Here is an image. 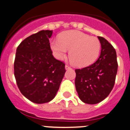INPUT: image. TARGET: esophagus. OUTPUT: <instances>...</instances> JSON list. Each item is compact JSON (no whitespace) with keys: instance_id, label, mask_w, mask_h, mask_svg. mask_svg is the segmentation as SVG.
I'll return each mask as SVG.
<instances>
[{"instance_id":"1","label":"esophagus","mask_w":130,"mask_h":130,"mask_svg":"<svg viewBox=\"0 0 130 130\" xmlns=\"http://www.w3.org/2000/svg\"><path fill=\"white\" fill-rule=\"evenodd\" d=\"M71 67L69 65H65V69H71Z\"/></svg>"}]
</instances>
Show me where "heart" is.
Wrapping results in <instances>:
<instances>
[{
	"label": "heart",
	"instance_id": "obj_1",
	"mask_svg": "<svg viewBox=\"0 0 130 130\" xmlns=\"http://www.w3.org/2000/svg\"><path fill=\"white\" fill-rule=\"evenodd\" d=\"M50 46L58 59L66 56L68 50L69 59L74 66L84 67L93 64L99 56L101 44L99 39L78 30H68L61 34L59 39H52Z\"/></svg>",
	"mask_w": 130,
	"mask_h": 130
}]
</instances>
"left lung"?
I'll return each mask as SVG.
<instances>
[{
	"mask_svg": "<svg viewBox=\"0 0 130 130\" xmlns=\"http://www.w3.org/2000/svg\"><path fill=\"white\" fill-rule=\"evenodd\" d=\"M99 59L92 65L76 69L75 86L79 99L85 104H95L104 100L114 86L118 63L115 49L104 37Z\"/></svg>",
	"mask_w": 130,
	"mask_h": 130,
	"instance_id": "1",
	"label": "left lung"
}]
</instances>
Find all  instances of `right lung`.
<instances>
[{"instance_id": "right-lung-1", "label": "right lung", "mask_w": 130, "mask_h": 130, "mask_svg": "<svg viewBox=\"0 0 130 130\" xmlns=\"http://www.w3.org/2000/svg\"><path fill=\"white\" fill-rule=\"evenodd\" d=\"M52 30H41L26 37L16 51L14 75L21 93L31 102L51 101L65 72V63L55 59L49 39Z\"/></svg>"}]
</instances>
